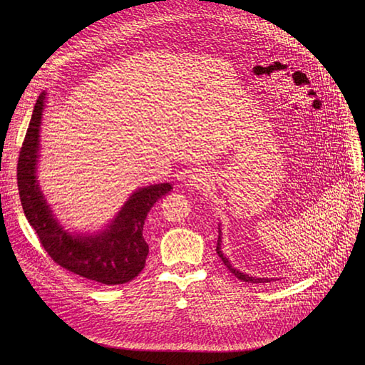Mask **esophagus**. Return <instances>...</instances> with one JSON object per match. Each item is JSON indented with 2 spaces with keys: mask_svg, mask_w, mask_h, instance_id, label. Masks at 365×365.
<instances>
[{
  "mask_svg": "<svg viewBox=\"0 0 365 365\" xmlns=\"http://www.w3.org/2000/svg\"><path fill=\"white\" fill-rule=\"evenodd\" d=\"M210 178L205 172H195L189 179H187V186L193 190H200V189H206L210 186Z\"/></svg>",
  "mask_w": 365,
  "mask_h": 365,
  "instance_id": "obj_1",
  "label": "esophagus"
}]
</instances>
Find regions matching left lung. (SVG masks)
Listing matches in <instances>:
<instances>
[{"label": "left lung", "instance_id": "1", "mask_svg": "<svg viewBox=\"0 0 365 365\" xmlns=\"http://www.w3.org/2000/svg\"><path fill=\"white\" fill-rule=\"evenodd\" d=\"M365 169V168H364ZM220 231V235H218V242H217V252H218V255H220V258L222 259V263L225 264V267L238 279V280H242V282H248V283H270V282H274V279H267V277H252V276H248V274H245V273H241L240 270H237L235 267H232V264H231V262L230 259L224 255V252H222V250H221V242H222V237H221V228H218Z\"/></svg>", "mask_w": 365, "mask_h": 365}]
</instances>
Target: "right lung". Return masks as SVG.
I'll use <instances>...</instances> for the list:
<instances>
[{
  "label": "right lung",
  "instance_id": "1",
  "mask_svg": "<svg viewBox=\"0 0 365 365\" xmlns=\"http://www.w3.org/2000/svg\"><path fill=\"white\" fill-rule=\"evenodd\" d=\"M46 98L44 91L37 98L19 155L17 183L24 215L47 254L61 267L101 284L131 282L144 269L148 254V244L143 237L147 214L173 186L159 183L137 189L117 217L98 232L78 234L65 230L47 203L36 175Z\"/></svg>",
  "mask_w": 365,
  "mask_h": 365
}]
</instances>
